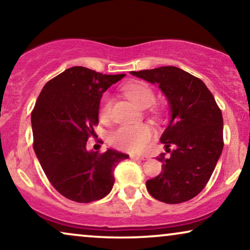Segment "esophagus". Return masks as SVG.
I'll return each mask as SVG.
<instances>
[{"label":"esophagus","mask_w":250,"mask_h":250,"mask_svg":"<svg viewBox=\"0 0 250 250\" xmlns=\"http://www.w3.org/2000/svg\"><path fill=\"white\" fill-rule=\"evenodd\" d=\"M131 158L134 159V160H146V159H148V156H145V155H138V156L132 155Z\"/></svg>","instance_id":"1"}]
</instances>
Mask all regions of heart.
<instances>
[{
  "label": "heart",
  "instance_id": "obj_1",
  "mask_svg": "<svg viewBox=\"0 0 250 250\" xmlns=\"http://www.w3.org/2000/svg\"><path fill=\"white\" fill-rule=\"evenodd\" d=\"M123 91H124V94L129 100L141 108L149 107L155 102V93L145 83L128 84L123 88ZM110 104V97H105L101 104L100 111H99L100 118L108 117ZM151 136L152 129L146 124L123 125L111 132L110 141L115 146L122 150L141 151V150L148 146Z\"/></svg>",
  "mask_w": 250,
  "mask_h": 250
}]
</instances>
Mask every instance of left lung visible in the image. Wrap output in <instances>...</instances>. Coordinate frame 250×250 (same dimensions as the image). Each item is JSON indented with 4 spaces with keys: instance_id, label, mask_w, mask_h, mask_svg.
Masks as SVG:
<instances>
[{
    "instance_id": "1",
    "label": "left lung",
    "mask_w": 250,
    "mask_h": 250,
    "mask_svg": "<svg viewBox=\"0 0 250 250\" xmlns=\"http://www.w3.org/2000/svg\"><path fill=\"white\" fill-rule=\"evenodd\" d=\"M131 74L158 85L170 114L160 138L169 156L162 153L157 158L163 163V172L146 181V189L155 199L166 204L192 199L209 181L223 150L220 108L203 81L177 67Z\"/></svg>"
}]
</instances>
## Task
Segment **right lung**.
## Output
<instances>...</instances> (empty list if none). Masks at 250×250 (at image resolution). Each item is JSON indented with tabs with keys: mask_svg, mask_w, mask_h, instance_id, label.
<instances>
[{
	"mask_svg": "<svg viewBox=\"0 0 250 250\" xmlns=\"http://www.w3.org/2000/svg\"><path fill=\"white\" fill-rule=\"evenodd\" d=\"M125 74L104 75L76 66L44 85L32 112L34 151L58 192L76 203L100 200L114 187L115 167L128 156L86 149L99 123L102 94Z\"/></svg>",
	"mask_w": 250,
	"mask_h": 250,
	"instance_id": "right-lung-1",
	"label": "right lung"
}]
</instances>
